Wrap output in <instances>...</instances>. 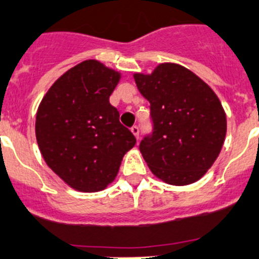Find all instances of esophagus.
<instances>
[{
	"instance_id": "1",
	"label": "esophagus",
	"mask_w": 259,
	"mask_h": 259,
	"mask_svg": "<svg viewBox=\"0 0 259 259\" xmlns=\"http://www.w3.org/2000/svg\"><path fill=\"white\" fill-rule=\"evenodd\" d=\"M131 132L135 135V137H136V139L139 140V137H140V128L137 127V125H134V127L131 128Z\"/></svg>"
}]
</instances>
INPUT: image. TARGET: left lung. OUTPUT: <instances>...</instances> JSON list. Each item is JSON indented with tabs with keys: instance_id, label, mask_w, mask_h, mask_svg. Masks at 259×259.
Returning <instances> with one entry per match:
<instances>
[{
	"instance_id": "left-lung-1",
	"label": "left lung",
	"mask_w": 259,
	"mask_h": 259,
	"mask_svg": "<svg viewBox=\"0 0 259 259\" xmlns=\"http://www.w3.org/2000/svg\"><path fill=\"white\" fill-rule=\"evenodd\" d=\"M150 103L153 132L140 142L151 172L165 184L200 180L221 153L226 114L203 79L179 64L163 63L151 74H134Z\"/></svg>"
}]
</instances>
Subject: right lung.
Returning <instances> with one entry per match:
<instances>
[{
    "instance_id": "1",
    "label": "right lung",
    "mask_w": 259,
    "mask_h": 259,
    "mask_svg": "<svg viewBox=\"0 0 259 259\" xmlns=\"http://www.w3.org/2000/svg\"><path fill=\"white\" fill-rule=\"evenodd\" d=\"M120 73L86 60L64 73L38 106L35 137L46 164L73 189L104 190L136 144L109 103Z\"/></svg>"
}]
</instances>
